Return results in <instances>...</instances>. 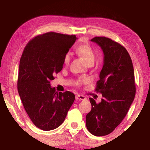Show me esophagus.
<instances>
[{
    "label": "esophagus",
    "mask_w": 150,
    "mask_h": 150,
    "mask_svg": "<svg viewBox=\"0 0 150 150\" xmlns=\"http://www.w3.org/2000/svg\"><path fill=\"white\" fill-rule=\"evenodd\" d=\"M75 99L76 100H84L87 99L86 96L81 95H77L75 96Z\"/></svg>",
    "instance_id": "1"
}]
</instances>
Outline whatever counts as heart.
<instances>
[{
    "mask_svg": "<svg viewBox=\"0 0 150 150\" xmlns=\"http://www.w3.org/2000/svg\"><path fill=\"white\" fill-rule=\"evenodd\" d=\"M77 52L80 56L83 58L86 62L89 63L94 62L95 59V54L93 48L88 44H81L77 47ZM70 54L69 53L66 54L63 57V63L64 65H67L70 62Z\"/></svg>",
    "mask_w": 150,
    "mask_h": 150,
    "instance_id": "obj_1",
    "label": "heart"
}]
</instances>
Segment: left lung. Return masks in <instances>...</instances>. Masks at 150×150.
<instances>
[{"instance_id":"8db88e82","label":"left lung","mask_w":150,"mask_h":150,"mask_svg":"<svg viewBox=\"0 0 150 150\" xmlns=\"http://www.w3.org/2000/svg\"><path fill=\"white\" fill-rule=\"evenodd\" d=\"M91 41L101 47L104 63L95 91L102 94L101 102L92 98L91 110L86 116V126L91 134L103 136L110 134L125 117L136 95L132 62L126 48L106 37Z\"/></svg>"}]
</instances>
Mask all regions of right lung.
Returning a JSON list of instances; mask_svg holds the SVG:
<instances>
[{
    "instance_id": "obj_1",
    "label": "right lung",
    "mask_w": 150,
    "mask_h": 150,
    "mask_svg": "<svg viewBox=\"0 0 150 150\" xmlns=\"http://www.w3.org/2000/svg\"><path fill=\"white\" fill-rule=\"evenodd\" d=\"M77 40L75 35L47 32L28 43L20 60L18 91L33 124L42 130L57 128L67 116L75 96L57 93L50 85L62 71L63 57Z\"/></svg>"
}]
</instances>
